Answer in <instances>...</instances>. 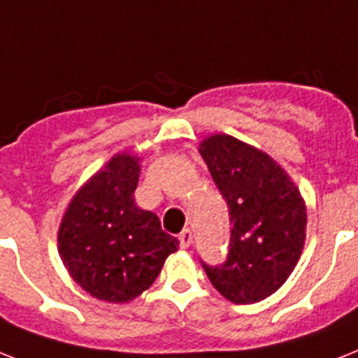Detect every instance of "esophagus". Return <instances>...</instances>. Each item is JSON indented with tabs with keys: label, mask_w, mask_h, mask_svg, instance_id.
Returning <instances> with one entry per match:
<instances>
[{
	"label": "esophagus",
	"mask_w": 358,
	"mask_h": 358,
	"mask_svg": "<svg viewBox=\"0 0 358 358\" xmlns=\"http://www.w3.org/2000/svg\"><path fill=\"white\" fill-rule=\"evenodd\" d=\"M178 241L182 248H189L191 243H193V231H191V229H184V231L178 235Z\"/></svg>",
	"instance_id": "34e87169"
}]
</instances>
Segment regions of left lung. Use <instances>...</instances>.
I'll list each match as a JSON object with an SVG mask.
<instances>
[{
    "label": "left lung",
    "mask_w": 358,
    "mask_h": 358,
    "mask_svg": "<svg viewBox=\"0 0 358 358\" xmlns=\"http://www.w3.org/2000/svg\"><path fill=\"white\" fill-rule=\"evenodd\" d=\"M200 154L231 222L226 261H200L202 268L229 301L264 300L287 281L303 250L307 213L300 191L270 156L226 134L204 139Z\"/></svg>",
    "instance_id": "8db88e82"
}]
</instances>
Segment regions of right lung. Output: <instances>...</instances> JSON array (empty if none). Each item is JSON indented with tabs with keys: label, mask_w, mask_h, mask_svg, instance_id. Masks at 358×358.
Wrapping results in <instances>:
<instances>
[{
	"label": "right lung",
	"mask_w": 358,
	"mask_h": 358,
	"mask_svg": "<svg viewBox=\"0 0 358 358\" xmlns=\"http://www.w3.org/2000/svg\"><path fill=\"white\" fill-rule=\"evenodd\" d=\"M139 164L117 154L71 200L58 229V252L69 275L86 292L123 303L147 290L178 239L159 219L134 204Z\"/></svg>",
	"instance_id": "add662e5"
}]
</instances>
